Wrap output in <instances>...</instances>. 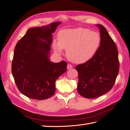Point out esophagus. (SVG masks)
Returning <instances> with one entry per match:
<instances>
[{
    "mask_svg": "<svg viewBox=\"0 0 130 130\" xmlns=\"http://www.w3.org/2000/svg\"><path fill=\"white\" fill-rule=\"evenodd\" d=\"M72 68H73V66L71 65V64H67V69L69 70V69H70Z\"/></svg>",
    "mask_w": 130,
    "mask_h": 130,
    "instance_id": "obj_1",
    "label": "esophagus"
}]
</instances>
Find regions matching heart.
Instances as JSON below:
<instances>
[{
	"label": "heart",
	"mask_w": 130,
	"mask_h": 130,
	"mask_svg": "<svg viewBox=\"0 0 130 130\" xmlns=\"http://www.w3.org/2000/svg\"><path fill=\"white\" fill-rule=\"evenodd\" d=\"M101 44L99 34L78 27L62 30L58 34V41H53L54 50L59 54L67 50V56L75 63L87 62L95 55Z\"/></svg>",
	"instance_id": "1"
}]
</instances>
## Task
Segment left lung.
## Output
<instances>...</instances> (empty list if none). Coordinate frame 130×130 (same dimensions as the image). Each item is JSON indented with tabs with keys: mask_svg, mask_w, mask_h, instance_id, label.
Wrapping results in <instances>:
<instances>
[{
	"mask_svg": "<svg viewBox=\"0 0 130 130\" xmlns=\"http://www.w3.org/2000/svg\"><path fill=\"white\" fill-rule=\"evenodd\" d=\"M95 25L100 29V48L91 60L76 67L78 73L77 92L88 99L99 97L111 90L119 68L115 43L104 26Z\"/></svg>",
	"mask_w": 130,
	"mask_h": 130,
	"instance_id": "8db88e82",
	"label": "left lung"
}]
</instances>
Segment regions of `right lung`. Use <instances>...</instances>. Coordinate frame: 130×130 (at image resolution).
I'll use <instances>...</instances> for the list:
<instances>
[{
    "instance_id": "1",
    "label": "right lung",
    "mask_w": 130,
    "mask_h": 130,
    "mask_svg": "<svg viewBox=\"0 0 130 130\" xmlns=\"http://www.w3.org/2000/svg\"><path fill=\"white\" fill-rule=\"evenodd\" d=\"M61 22L28 29L15 45L12 63L15 83L23 94L44 100L55 92V81L66 72L67 62H51L53 34Z\"/></svg>"
}]
</instances>
